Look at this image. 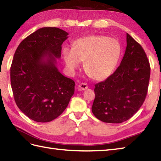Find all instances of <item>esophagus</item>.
Listing matches in <instances>:
<instances>
[{"label": "esophagus", "instance_id": "1", "mask_svg": "<svg viewBox=\"0 0 161 161\" xmlns=\"http://www.w3.org/2000/svg\"><path fill=\"white\" fill-rule=\"evenodd\" d=\"M79 88H80V90H85V89H88V85H87V84H86V83H81V84H80V85H79Z\"/></svg>", "mask_w": 161, "mask_h": 161}]
</instances>
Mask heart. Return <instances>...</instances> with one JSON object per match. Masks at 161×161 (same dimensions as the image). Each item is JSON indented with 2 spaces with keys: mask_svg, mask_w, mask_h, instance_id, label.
Masks as SVG:
<instances>
[{
  "mask_svg": "<svg viewBox=\"0 0 161 161\" xmlns=\"http://www.w3.org/2000/svg\"><path fill=\"white\" fill-rule=\"evenodd\" d=\"M121 53V44L112 37L91 35L80 37L72 45V49L65 47L63 56L68 70L73 72L84 61V70L95 80L109 77L117 65Z\"/></svg>",
  "mask_w": 161,
  "mask_h": 161,
  "instance_id": "obj_1",
  "label": "heart"
}]
</instances>
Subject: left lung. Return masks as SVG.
Masks as SVG:
<instances>
[{
	"label": "left lung",
	"mask_w": 161,
	"mask_h": 161,
	"mask_svg": "<svg viewBox=\"0 0 161 161\" xmlns=\"http://www.w3.org/2000/svg\"><path fill=\"white\" fill-rule=\"evenodd\" d=\"M127 46L120 65L105 81L95 85L92 112L105 123L128 120L145 100L150 78V65L139 43L126 33Z\"/></svg>",
	"instance_id": "left-lung-1"
}]
</instances>
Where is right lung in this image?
<instances>
[{"mask_svg": "<svg viewBox=\"0 0 161 161\" xmlns=\"http://www.w3.org/2000/svg\"><path fill=\"white\" fill-rule=\"evenodd\" d=\"M66 31L44 27L26 37L18 46L10 68L15 103L28 118L51 121L67 108L75 92V81L57 68Z\"/></svg>", "mask_w": 161, "mask_h": 161, "instance_id": "obj_1", "label": "right lung"}]
</instances>
